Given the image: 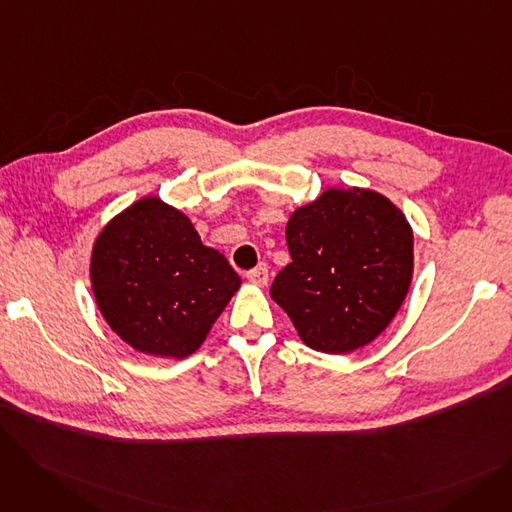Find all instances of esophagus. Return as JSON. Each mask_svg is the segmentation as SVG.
I'll use <instances>...</instances> for the list:
<instances>
[{"mask_svg":"<svg viewBox=\"0 0 512 512\" xmlns=\"http://www.w3.org/2000/svg\"><path fill=\"white\" fill-rule=\"evenodd\" d=\"M247 278H249V282H253V284H257V286H265L267 280H270V274H267V265H265V263L257 265L255 270H251V272L247 274Z\"/></svg>","mask_w":512,"mask_h":512,"instance_id":"obj_1","label":"esophagus"}]
</instances>
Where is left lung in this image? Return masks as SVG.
<instances>
[{
	"instance_id": "left-lung-1",
	"label": "left lung",
	"mask_w": 512,
	"mask_h": 512,
	"mask_svg": "<svg viewBox=\"0 0 512 512\" xmlns=\"http://www.w3.org/2000/svg\"><path fill=\"white\" fill-rule=\"evenodd\" d=\"M292 261L272 299L313 351L346 355L378 338L413 278V230L388 197L328 188L286 224Z\"/></svg>"
}]
</instances>
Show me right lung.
<instances>
[{
  "label": "right lung",
  "instance_id": "right-lung-1",
  "mask_svg": "<svg viewBox=\"0 0 512 512\" xmlns=\"http://www.w3.org/2000/svg\"><path fill=\"white\" fill-rule=\"evenodd\" d=\"M91 286L107 326L126 344L184 359L203 344L240 278L180 209L143 197L99 232Z\"/></svg>",
  "mask_w": 512,
  "mask_h": 512
}]
</instances>
